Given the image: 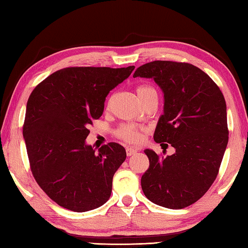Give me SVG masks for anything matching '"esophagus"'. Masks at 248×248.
<instances>
[{"mask_svg": "<svg viewBox=\"0 0 248 248\" xmlns=\"http://www.w3.org/2000/svg\"><path fill=\"white\" fill-rule=\"evenodd\" d=\"M137 152H138V150L134 149V148H131V146H128V148H127V155H128V156H131V155L136 154Z\"/></svg>", "mask_w": 248, "mask_h": 248, "instance_id": "esophagus-1", "label": "esophagus"}]
</instances>
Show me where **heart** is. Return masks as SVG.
Returning <instances> with one entry per match:
<instances>
[{
    "instance_id": "b5f03b06",
    "label": "heart",
    "mask_w": 248,
    "mask_h": 248,
    "mask_svg": "<svg viewBox=\"0 0 248 248\" xmlns=\"http://www.w3.org/2000/svg\"><path fill=\"white\" fill-rule=\"evenodd\" d=\"M137 94L142 102V100L145 99L148 96L156 94V92H155V90L151 85L143 84V85H139L137 87ZM117 136H118L120 139L130 142V143H136V142H139L141 139V132L139 128L132 124L121 125V127L117 130Z\"/></svg>"
}]
</instances>
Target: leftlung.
<instances>
[{
    "label": "left lung",
    "mask_w": 248,
    "mask_h": 248,
    "mask_svg": "<svg viewBox=\"0 0 248 248\" xmlns=\"http://www.w3.org/2000/svg\"><path fill=\"white\" fill-rule=\"evenodd\" d=\"M153 78L164 94L154 141L175 149L158 156L146 149L150 166L142 175L146 198L169 209L199 200L215 182L229 141L224 96L208 74L189 63L153 61L133 78Z\"/></svg>",
    "instance_id": "obj_1"
}]
</instances>
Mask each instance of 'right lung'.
<instances>
[{
	"label": "right lung",
	"mask_w": 248,
	"mask_h": 248,
	"mask_svg": "<svg viewBox=\"0 0 248 248\" xmlns=\"http://www.w3.org/2000/svg\"><path fill=\"white\" fill-rule=\"evenodd\" d=\"M133 70V65L65 68L49 75L29 96L23 136L31 169L41 189L61 207L85 212L110 197L125 150L110 142L96 153L86 144L87 128L103 115L109 92Z\"/></svg>",
	"instance_id": "obj_1"
}]
</instances>
